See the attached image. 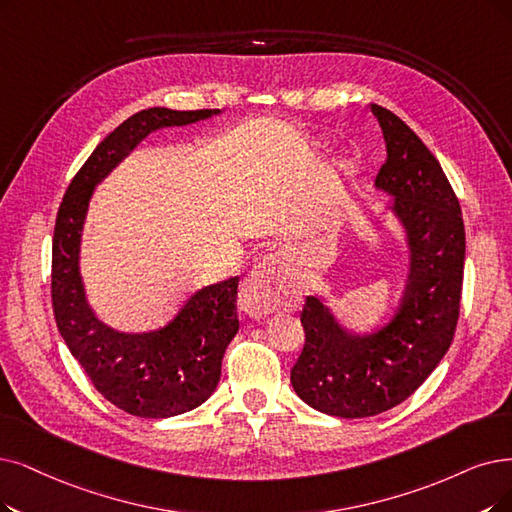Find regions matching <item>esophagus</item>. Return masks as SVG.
Wrapping results in <instances>:
<instances>
[{
  "label": "esophagus",
  "mask_w": 512,
  "mask_h": 512,
  "mask_svg": "<svg viewBox=\"0 0 512 512\" xmlns=\"http://www.w3.org/2000/svg\"><path fill=\"white\" fill-rule=\"evenodd\" d=\"M277 264L273 258H264L258 267L243 281L241 304L243 309L254 317H264L277 311L279 292H277Z\"/></svg>",
  "instance_id": "1"
}]
</instances>
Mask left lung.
Masks as SVG:
<instances>
[{"mask_svg":"<svg viewBox=\"0 0 512 512\" xmlns=\"http://www.w3.org/2000/svg\"><path fill=\"white\" fill-rule=\"evenodd\" d=\"M370 111L386 145L374 189L391 199L407 277L395 313L374 330L344 325L325 296H306L292 386L306 405L338 418L391 410L435 372L454 340L464 275L462 212L439 161L395 113Z\"/></svg>","mask_w":512,"mask_h":512,"instance_id":"obj_1","label":"left lung"}]
</instances>
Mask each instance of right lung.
I'll return each mask as SVG.
<instances>
[{
	"instance_id": "add662e5",
	"label": "right lung",
	"mask_w": 512,
	"mask_h": 512,
	"mask_svg": "<svg viewBox=\"0 0 512 512\" xmlns=\"http://www.w3.org/2000/svg\"><path fill=\"white\" fill-rule=\"evenodd\" d=\"M220 109L151 107L115 128L65 193L52 243V304L58 332L96 391L132 416L170 418L208 401L220 380L222 355L239 332V277L203 285L161 327L126 332L102 321L86 294L79 254L96 187L142 140L220 115Z\"/></svg>"
}]
</instances>
